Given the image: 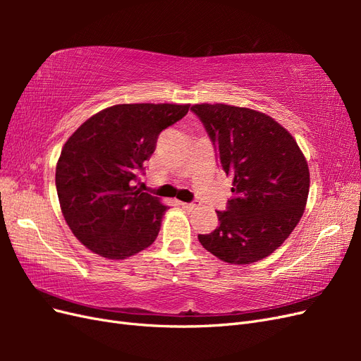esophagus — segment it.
Instances as JSON below:
<instances>
[{"instance_id": "esophagus-1", "label": "esophagus", "mask_w": 361, "mask_h": 361, "mask_svg": "<svg viewBox=\"0 0 361 361\" xmlns=\"http://www.w3.org/2000/svg\"><path fill=\"white\" fill-rule=\"evenodd\" d=\"M179 204L183 207V209H194V207H197V202L194 203H185V202H179Z\"/></svg>"}]
</instances>
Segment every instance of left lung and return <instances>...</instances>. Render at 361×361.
Here are the masks:
<instances>
[{
  "mask_svg": "<svg viewBox=\"0 0 361 361\" xmlns=\"http://www.w3.org/2000/svg\"><path fill=\"white\" fill-rule=\"evenodd\" d=\"M191 111L233 176V197L216 211L220 224L199 241L227 264H253L285 243L302 216L307 161L288 130L264 113L226 104H197Z\"/></svg>",
  "mask_w": 361,
  "mask_h": 361,
  "instance_id": "obj_1",
  "label": "left lung"
}]
</instances>
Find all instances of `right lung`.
<instances>
[{"instance_id": "1", "label": "right lung", "mask_w": 361, "mask_h": 361, "mask_svg": "<svg viewBox=\"0 0 361 361\" xmlns=\"http://www.w3.org/2000/svg\"><path fill=\"white\" fill-rule=\"evenodd\" d=\"M188 110V104L114 105L85 120L63 146L56 169L61 212L93 253L118 260L154 244L167 206L137 182L158 135Z\"/></svg>"}]
</instances>
